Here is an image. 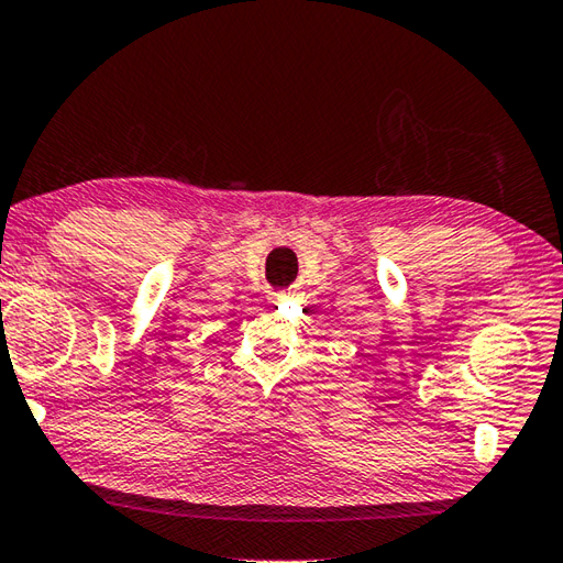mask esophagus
Here are the masks:
<instances>
[{
    "instance_id": "34e87169",
    "label": "esophagus",
    "mask_w": 563,
    "mask_h": 563,
    "mask_svg": "<svg viewBox=\"0 0 563 563\" xmlns=\"http://www.w3.org/2000/svg\"><path fill=\"white\" fill-rule=\"evenodd\" d=\"M277 301H282V298H277ZM277 301H274V303H277Z\"/></svg>"
}]
</instances>
